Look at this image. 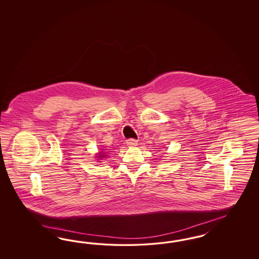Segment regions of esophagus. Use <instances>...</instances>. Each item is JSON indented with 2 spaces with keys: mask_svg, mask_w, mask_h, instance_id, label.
<instances>
[{
  "mask_svg": "<svg viewBox=\"0 0 259 259\" xmlns=\"http://www.w3.org/2000/svg\"><path fill=\"white\" fill-rule=\"evenodd\" d=\"M126 144L129 146V147H135L138 145V141L135 139H129L126 141Z\"/></svg>",
  "mask_w": 259,
  "mask_h": 259,
  "instance_id": "1",
  "label": "esophagus"
}]
</instances>
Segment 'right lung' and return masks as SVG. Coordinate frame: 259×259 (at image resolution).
I'll use <instances>...</instances> for the list:
<instances>
[{"instance_id":"obj_1","label":"right lung","mask_w":259,"mask_h":259,"mask_svg":"<svg viewBox=\"0 0 259 259\" xmlns=\"http://www.w3.org/2000/svg\"><path fill=\"white\" fill-rule=\"evenodd\" d=\"M103 156H102V154H100V156H99V157H102Z\"/></svg>"}]
</instances>
